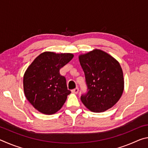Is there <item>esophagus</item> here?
I'll return each mask as SVG.
<instances>
[{
  "mask_svg": "<svg viewBox=\"0 0 148 148\" xmlns=\"http://www.w3.org/2000/svg\"><path fill=\"white\" fill-rule=\"evenodd\" d=\"M78 91H79V88H78V87H76V88H75V89L72 90V92H73V93H75V94H77V92H78Z\"/></svg>",
  "mask_w": 148,
  "mask_h": 148,
  "instance_id": "34e87169",
  "label": "esophagus"
}]
</instances>
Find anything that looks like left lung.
Instances as JSON below:
<instances>
[{"instance_id":"left-lung-1","label":"left lung","mask_w":148,"mask_h":148,"mask_svg":"<svg viewBox=\"0 0 148 148\" xmlns=\"http://www.w3.org/2000/svg\"><path fill=\"white\" fill-rule=\"evenodd\" d=\"M79 61L87 87V92L81 96L82 102L93 112L111 108L124 89L123 74L119 62L100 49L80 55Z\"/></svg>"}]
</instances>
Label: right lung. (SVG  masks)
Wrapping results in <instances>:
<instances>
[{
	"label": "right lung",
	"instance_id": "1",
	"mask_svg": "<svg viewBox=\"0 0 148 148\" xmlns=\"http://www.w3.org/2000/svg\"><path fill=\"white\" fill-rule=\"evenodd\" d=\"M73 57L72 53L44 52L34 60L25 72V95L41 113H56L71 92L67 89L66 78L60 74L59 71Z\"/></svg>",
	"mask_w": 148,
	"mask_h": 148
}]
</instances>
